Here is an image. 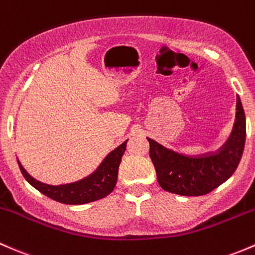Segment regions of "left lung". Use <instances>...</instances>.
Returning a JSON list of instances; mask_svg holds the SVG:
<instances>
[{"label": "left lung", "mask_w": 255, "mask_h": 255, "mask_svg": "<svg viewBox=\"0 0 255 255\" xmlns=\"http://www.w3.org/2000/svg\"><path fill=\"white\" fill-rule=\"evenodd\" d=\"M236 109L232 133L217 152L185 156L147 138L149 157L156 169L158 184L163 190L184 196L205 195L235 173L246 143V115L240 97H237Z\"/></svg>", "instance_id": "1"}]
</instances>
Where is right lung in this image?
<instances>
[{"label":"right lung","instance_id":"right-lung-1","mask_svg":"<svg viewBox=\"0 0 255 255\" xmlns=\"http://www.w3.org/2000/svg\"><path fill=\"white\" fill-rule=\"evenodd\" d=\"M127 142L128 140L118 146L114 151L110 152L102 162L101 166L97 168L96 172L78 182L70 183V184H45V183H41L30 177L19 161H18V166H19L20 172L25 180L41 194L52 200L59 201V203L69 204V205H81V204L92 203V201L106 198L114 190L118 180L119 164L122 162L123 154L127 149Z\"/></svg>","mask_w":255,"mask_h":255}]
</instances>
